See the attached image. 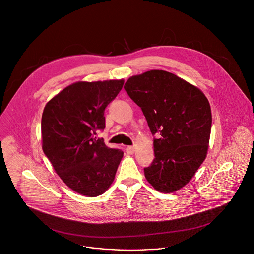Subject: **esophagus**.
<instances>
[{
    "mask_svg": "<svg viewBox=\"0 0 254 254\" xmlns=\"http://www.w3.org/2000/svg\"><path fill=\"white\" fill-rule=\"evenodd\" d=\"M126 151H127V153H128V154H132V153L134 152V147H133V146H127Z\"/></svg>",
    "mask_w": 254,
    "mask_h": 254,
    "instance_id": "obj_1",
    "label": "esophagus"
}]
</instances>
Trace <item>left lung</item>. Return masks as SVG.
Listing matches in <instances>:
<instances>
[{
  "label": "left lung",
  "instance_id": "left-lung-1",
  "mask_svg": "<svg viewBox=\"0 0 254 254\" xmlns=\"http://www.w3.org/2000/svg\"><path fill=\"white\" fill-rule=\"evenodd\" d=\"M124 88L140 107L152 135L158 134L145 178L159 192L179 190L207 155L212 127L208 99L197 87L163 70L132 76Z\"/></svg>",
  "mask_w": 254,
  "mask_h": 254
}]
</instances>
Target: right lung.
Wrapping results in <instances>:
<instances>
[{"label":"right lung","mask_w":254,"mask_h":254,"mask_svg":"<svg viewBox=\"0 0 254 254\" xmlns=\"http://www.w3.org/2000/svg\"><path fill=\"white\" fill-rule=\"evenodd\" d=\"M124 80L77 82L52 98L41 118L42 149L62 181L88 197L105 193L115 179L124 152L97 138L104 130L105 109Z\"/></svg>","instance_id":"right-lung-1"}]
</instances>
